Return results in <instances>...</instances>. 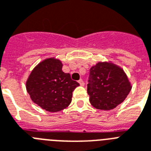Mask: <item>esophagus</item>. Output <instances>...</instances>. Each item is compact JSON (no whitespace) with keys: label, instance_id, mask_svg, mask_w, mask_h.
I'll return each mask as SVG.
<instances>
[{"label":"esophagus","instance_id":"esophagus-1","mask_svg":"<svg viewBox=\"0 0 151 151\" xmlns=\"http://www.w3.org/2000/svg\"><path fill=\"white\" fill-rule=\"evenodd\" d=\"M79 85L82 86H84V82L83 81V79H79Z\"/></svg>","mask_w":151,"mask_h":151}]
</instances>
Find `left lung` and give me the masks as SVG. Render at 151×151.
<instances>
[{
	"label": "left lung",
	"mask_w": 151,
	"mask_h": 151,
	"mask_svg": "<svg viewBox=\"0 0 151 151\" xmlns=\"http://www.w3.org/2000/svg\"><path fill=\"white\" fill-rule=\"evenodd\" d=\"M131 89L127 76L114 64L98 62L90 69L87 93L96 109H114L125 101Z\"/></svg>",
	"instance_id": "obj_1"
}]
</instances>
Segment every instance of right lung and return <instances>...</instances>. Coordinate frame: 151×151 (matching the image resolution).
<instances>
[{
  "instance_id": "add662e5",
  "label": "right lung",
  "mask_w": 151,
  "mask_h": 151,
  "mask_svg": "<svg viewBox=\"0 0 151 151\" xmlns=\"http://www.w3.org/2000/svg\"><path fill=\"white\" fill-rule=\"evenodd\" d=\"M79 84L62 71L60 60L48 58L37 65L26 82L32 101L50 112L60 111L72 101V92Z\"/></svg>"
}]
</instances>
